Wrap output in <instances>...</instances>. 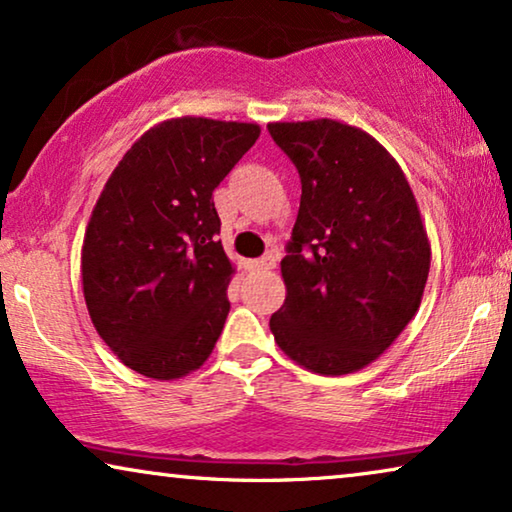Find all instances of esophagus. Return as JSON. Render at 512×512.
<instances>
[{
  "label": "esophagus",
  "instance_id": "1",
  "mask_svg": "<svg viewBox=\"0 0 512 512\" xmlns=\"http://www.w3.org/2000/svg\"><path fill=\"white\" fill-rule=\"evenodd\" d=\"M247 265L251 270H275L277 268V256L268 254L263 258H256V261H249Z\"/></svg>",
  "mask_w": 512,
  "mask_h": 512
}]
</instances>
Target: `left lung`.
I'll return each instance as SVG.
<instances>
[{
	"mask_svg": "<svg viewBox=\"0 0 512 512\" xmlns=\"http://www.w3.org/2000/svg\"><path fill=\"white\" fill-rule=\"evenodd\" d=\"M303 184L282 258L284 305L270 317L279 349L319 375L366 368L422 303L431 244L391 153L354 125L270 123Z\"/></svg>",
	"mask_w": 512,
	"mask_h": 512,
	"instance_id": "left-lung-1",
	"label": "left lung"
}]
</instances>
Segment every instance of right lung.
<instances>
[{
	"label": "right lung",
	"mask_w": 512,
	"mask_h": 512,
	"mask_svg": "<svg viewBox=\"0 0 512 512\" xmlns=\"http://www.w3.org/2000/svg\"><path fill=\"white\" fill-rule=\"evenodd\" d=\"M258 135L256 123L170 118L130 146L97 198L83 298L100 338L139 375L184 377L219 340L235 268L212 193Z\"/></svg>",
	"instance_id": "right-lung-1"
}]
</instances>
